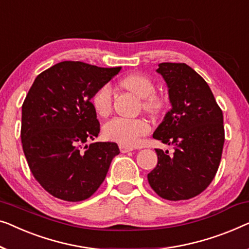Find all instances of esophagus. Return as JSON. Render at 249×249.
I'll list each match as a JSON object with an SVG mask.
<instances>
[{
  "label": "esophagus",
  "mask_w": 249,
  "mask_h": 249,
  "mask_svg": "<svg viewBox=\"0 0 249 249\" xmlns=\"http://www.w3.org/2000/svg\"><path fill=\"white\" fill-rule=\"evenodd\" d=\"M120 150L122 153H126V152L133 151V148H131V146H127V145H124V144H120Z\"/></svg>",
  "instance_id": "1"
}]
</instances>
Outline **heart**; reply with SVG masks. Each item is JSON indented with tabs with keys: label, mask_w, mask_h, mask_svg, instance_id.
Wrapping results in <instances>:
<instances>
[{
	"label": "heart",
	"mask_w": 249,
	"mask_h": 249,
	"mask_svg": "<svg viewBox=\"0 0 249 249\" xmlns=\"http://www.w3.org/2000/svg\"><path fill=\"white\" fill-rule=\"evenodd\" d=\"M121 86L129 92L142 98L144 110L152 115L159 114L164 107V99L155 92L152 80L142 73H133L122 79ZM92 105L99 116H107L111 110V88L104 85L92 97ZM105 138L124 145H136L143 135L150 132V125L142 118L115 117L108 121L103 128Z\"/></svg>",
	"instance_id": "b5f03b06"
}]
</instances>
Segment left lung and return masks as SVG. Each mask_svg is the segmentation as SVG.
<instances>
[{
	"instance_id": "8db88e82",
	"label": "left lung",
	"mask_w": 249,
	"mask_h": 249,
	"mask_svg": "<svg viewBox=\"0 0 249 249\" xmlns=\"http://www.w3.org/2000/svg\"><path fill=\"white\" fill-rule=\"evenodd\" d=\"M170 110L153 138L175 146L174 156L156 149L158 163L148 180L160 197L190 199L211 184L221 161L225 127L221 108L205 80L185 63H160Z\"/></svg>"
}]
</instances>
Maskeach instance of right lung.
<instances>
[{
	"instance_id": "obj_1",
	"label": "right lung",
	"mask_w": 249,
	"mask_h": 249,
	"mask_svg": "<svg viewBox=\"0 0 249 249\" xmlns=\"http://www.w3.org/2000/svg\"><path fill=\"white\" fill-rule=\"evenodd\" d=\"M121 69L64 61L35 79L22 104L21 142L35 179L54 197L89 198L120 153L114 142L83 145L100 132L91 99Z\"/></svg>"
}]
</instances>
